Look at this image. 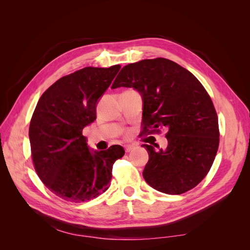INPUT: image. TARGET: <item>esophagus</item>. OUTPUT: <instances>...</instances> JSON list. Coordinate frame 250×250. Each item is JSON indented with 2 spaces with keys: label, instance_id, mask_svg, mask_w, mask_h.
<instances>
[{
  "label": "esophagus",
  "instance_id": "obj_1",
  "mask_svg": "<svg viewBox=\"0 0 250 250\" xmlns=\"http://www.w3.org/2000/svg\"><path fill=\"white\" fill-rule=\"evenodd\" d=\"M124 149H125L126 152H130L131 150L134 149V146H132V145H126V146H124Z\"/></svg>",
  "mask_w": 250,
  "mask_h": 250
}]
</instances>
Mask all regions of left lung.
I'll list each match as a JSON object with an SVG mask.
<instances>
[{"label": "left lung", "instance_id": "8db88e82", "mask_svg": "<svg viewBox=\"0 0 250 250\" xmlns=\"http://www.w3.org/2000/svg\"><path fill=\"white\" fill-rule=\"evenodd\" d=\"M133 87L143 97V134L168 132V147L144 144L149 161L143 171L155 190L178 195L207 176L219 147L217 112L209 95L194 75L166 58L125 65L111 88Z\"/></svg>", "mask_w": 250, "mask_h": 250}]
</instances>
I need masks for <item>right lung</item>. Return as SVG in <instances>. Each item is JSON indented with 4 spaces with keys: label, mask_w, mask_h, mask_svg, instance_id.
Wrapping results in <instances>:
<instances>
[{
    "label": "right lung",
    "mask_w": 250,
    "mask_h": 250,
    "mask_svg": "<svg viewBox=\"0 0 250 250\" xmlns=\"http://www.w3.org/2000/svg\"><path fill=\"white\" fill-rule=\"evenodd\" d=\"M120 69L86 66L58 79L37 102L29 127L34 169L66 201L86 202L106 191L112 166L125 153L119 145L90 152L82 134L96 120L97 102Z\"/></svg>",
    "instance_id": "1"
}]
</instances>
